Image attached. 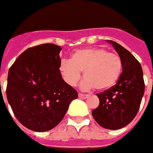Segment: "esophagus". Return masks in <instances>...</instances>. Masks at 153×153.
I'll use <instances>...</instances> for the list:
<instances>
[{
	"mask_svg": "<svg viewBox=\"0 0 153 153\" xmlns=\"http://www.w3.org/2000/svg\"><path fill=\"white\" fill-rule=\"evenodd\" d=\"M79 98H82V99H86V98H89L88 94H79Z\"/></svg>",
	"mask_w": 153,
	"mask_h": 153,
	"instance_id": "34e87169",
	"label": "esophagus"
}]
</instances>
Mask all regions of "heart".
<instances>
[{
	"instance_id": "heart-1",
	"label": "heart",
	"mask_w": 153,
	"mask_h": 153,
	"mask_svg": "<svg viewBox=\"0 0 153 153\" xmlns=\"http://www.w3.org/2000/svg\"><path fill=\"white\" fill-rule=\"evenodd\" d=\"M121 57L101 48L78 49L71 54V59H62L60 71L70 86H74L83 71L85 80L82 87L105 91L114 86L122 72Z\"/></svg>"
}]
</instances>
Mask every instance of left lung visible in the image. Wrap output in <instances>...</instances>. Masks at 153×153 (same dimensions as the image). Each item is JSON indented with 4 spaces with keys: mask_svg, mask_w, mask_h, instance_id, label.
<instances>
[{
    "mask_svg": "<svg viewBox=\"0 0 153 153\" xmlns=\"http://www.w3.org/2000/svg\"><path fill=\"white\" fill-rule=\"evenodd\" d=\"M107 42L121 57L122 72L115 86L97 94L99 105L92 111V115L102 127L116 130L128 125L136 117L145 93V82L142 68L137 59L116 42Z\"/></svg>",
    "mask_w": 153,
    "mask_h": 153,
    "instance_id": "8db88e82",
    "label": "left lung"
}]
</instances>
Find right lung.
<instances>
[{
    "label": "right lung",
    "instance_id": "add662e5",
    "mask_svg": "<svg viewBox=\"0 0 153 153\" xmlns=\"http://www.w3.org/2000/svg\"><path fill=\"white\" fill-rule=\"evenodd\" d=\"M61 47L40 44L25 50L8 71L7 99L18 121L36 132L62 121L78 93L62 79Z\"/></svg>",
    "mask_w": 153,
    "mask_h": 153
}]
</instances>
